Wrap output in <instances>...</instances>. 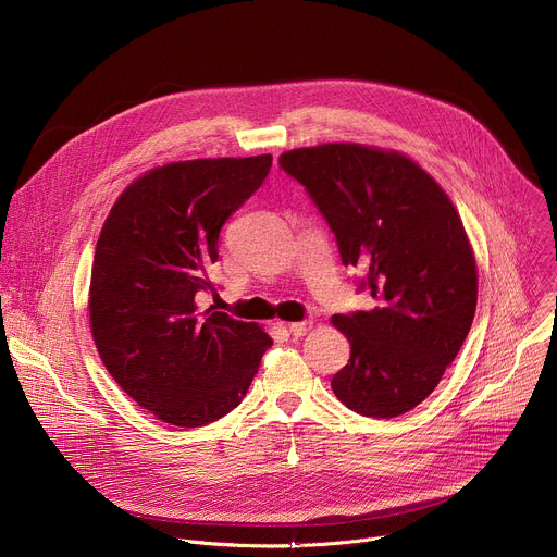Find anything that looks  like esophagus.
I'll use <instances>...</instances> for the list:
<instances>
[{
    "instance_id": "1",
    "label": "esophagus",
    "mask_w": 557,
    "mask_h": 557,
    "mask_svg": "<svg viewBox=\"0 0 557 557\" xmlns=\"http://www.w3.org/2000/svg\"><path fill=\"white\" fill-rule=\"evenodd\" d=\"M312 329V322H293V324H288V331H290V335L293 337H304L308 331Z\"/></svg>"
}]
</instances>
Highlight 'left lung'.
<instances>
[{
    "mask_svg": "<svg viewBox=\"0 0 557 557\" xmlns=\"http://www.w3.org/2000/svg\"><path fill=\"white\" fill-rule=\"evenodd\" d=\"M320 209L344 267L363 273L370 310L335 314L350 342L333 376L357 414L394 419L434 392L473 322L479 277L462 222L447 194L410 158L352 143L280 156Z\"/></svg>",
    "mask_w": 557,
    "mask_h": 557,
    "instance_id": "1",
    "label": "left lung"
}]
</instances>
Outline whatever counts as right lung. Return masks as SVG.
<instances>
[{
	"mask_svg": "<svg viewBox=\"0 0 557 557\" xmlns=\"http://www.w3.org/2000/svg\"><path fill=\"white\" fill-rule=\"evenodd\" d=\"M271 153L151 170L112 207L97 243L90 324L112 379L156 419L213 423L240 406L271 337L196 306L220 228L264 183Z\"/></svg>",
	"mask_w": 557,
	"mask_h": 557,
	"instance_id": "1",
	"label": "right lung"
}]
</instances>
